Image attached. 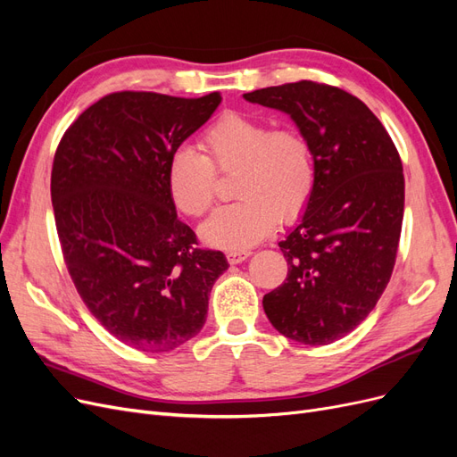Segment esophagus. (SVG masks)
Listing matches in <instances>:
<instances>
[{
  "instance_id": "34e87169",
  "label": "esophagus",
  "mask_w": 457,
  "mask_h": 457,
  "mask_svg": "<svg viewBox=\"0 0 457 457\" xmlns=\"http://www.w3.org/2000/svg\"><path fill=\"white\" fill-rule=\"evenodd\" d=\"M250 255H252L250 250H232V252H227V259H228L230 265H238V262L245 261Z\"/></svg>"
}]
</instances>
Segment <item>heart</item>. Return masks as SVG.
Instances as JSON below:
<instances>
[{"label": "heart", "instance_id": "heart-1", "mask_svg": "<svg viewBox=\"0 0 457 457\" xmlns=\"http://www.w3.org/2000/svg\"><path fill=\"white\" fill-rule=\"evenodd\" d=\"M207 160L179 146L168 162V188L179 210L200 217L215 200V168L238 170L237 198L219 207L200 228L207 245L247 250L274 230L278 219H297L314 190L311 145L294 128L270 129L267 121L227 114L204 133Z\"/></svg>", "mask_w": 457, "mask_h": 457}]
</instances>
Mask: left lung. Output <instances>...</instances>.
<instances>
[{"label":"left lung","instance_id":"8db88e82","mask_svg":"<svg viewBox=\"0 0 457 457\" xmlns=\"http://www.w3.org/2000/svg\"><path fill=\"white\" fill-rule=\"evenodd\" d=\"M244 99L292 118L316 171L305 212L278 242L287 276L262 309L289 339L334 343L364 320L391 280L404 217L403 162L371 110L339 87L303 79Z\"/></svg>","mask_w":457,"mask_h":457}]
</instances>
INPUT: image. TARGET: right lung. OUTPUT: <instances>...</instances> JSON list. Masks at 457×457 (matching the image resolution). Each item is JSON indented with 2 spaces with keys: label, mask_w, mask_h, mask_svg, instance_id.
<instances>
[{
  "label": "right lung",
  "mask_w": 457,
  "mask_h": 457,
  "mask_svg": "<svg viewBox=\"0 0 457 457\" xmlns=\"http://www.w3.org/2000/svg\"><path fill=\"white\" fill-rule=\"evenodd\" d=\"M220 104L121 91L103 96L66 129L51 171L64 262L79 297L133 349L168 353L200 334L220 252L200 250L177 217L168 162Z\"/></svg>",
  "instance_id": "right-lung-1"
}]
</instances>
